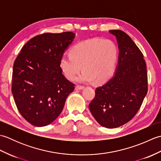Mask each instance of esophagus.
I'll return each instance as SVG.
<instances>
[{
  "label": "esophagus",
  "instance_id": "obj_1",
  "mask_svg": "<svg viewBox=\"0 0 161 161\" xmlns=\"http://www.w3.org/2000/svg\"><path fill=\"white\" fill-rule=\"evenodd\" d=\"M84 88V86H81V85H77V86H75V89H76V90H81V89H83Z\"/></svg>",
  "mask_w": 161,
  "mask_h": 161
}]
</instances>
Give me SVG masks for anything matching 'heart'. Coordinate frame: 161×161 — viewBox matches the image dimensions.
I'll use <instances>...</instances> for the list:
<instances>
[{
  "instance_id": "b5f03b06",
  "label": "heart",
  "mask_w": 161,
  "mask_h": 161,
  "mask_svg": "<svg viewBox=\"0 0 161 161\" xmlns=\"http://www.w3.org/2000/svg\"><path fill=\"white\" fill-rule=\"evenodd\" d=\"M118 55L116 44L111 40L88 39L71 49V54H64L59 62L61 70L67 79L73 80L84 70L77 80L80 82L102 83L114 74Z\"/></svg>"
}]
</instances>
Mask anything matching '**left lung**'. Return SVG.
I'll list each match as a JSON object with an SVG mask.
<instances>
[{"label": "left lung", "mask_w": 161, "mask_h": 161, "mask_svg": "<svg viewBox=\"0 0 161 161\" xmlns=\"http://www.w3.org/2000/svg\"><path fill=\"white\" fill-rule=\"evenodd\" d=\"M109 32L118 43L117 69L107 82L96 88L89 109L99 124L113 129L137 114L147 93L148 81L143 54L131 37L119 30Z\"/></svg>", "instance_id": "8db88e82"}]
</instances>
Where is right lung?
Returning <instances> with one entry per match:
<instances>
[{
  "label": "right lung",
  "mask_w": 161,
  "mask_h": 161,
  "mask_svg": "<svg viewBox=\"0 0 161 161\" xmlns=\"http://www.w3.org/2000/svg\"><path fill=\"white\" fill-rule=\"evenodd\" d=\"M75 33H43L22 47L14 61L12 92L24 119L36 126L50 125L62 111L75 84L64 77L59 62Z\"/></svg>",
  "instance_id": "right-lung-1"
}]
</instances>
